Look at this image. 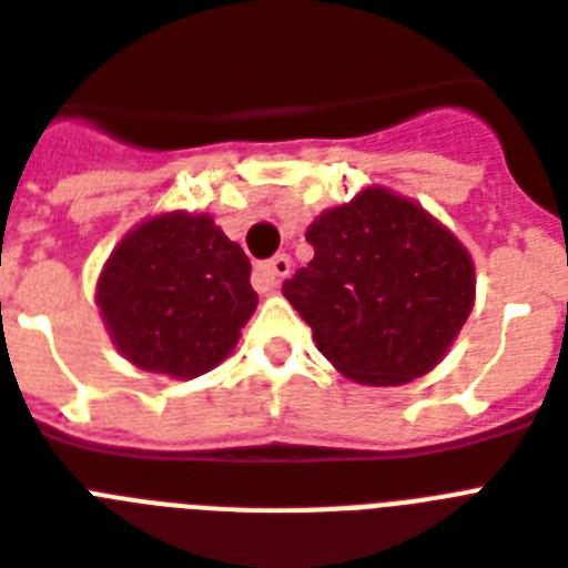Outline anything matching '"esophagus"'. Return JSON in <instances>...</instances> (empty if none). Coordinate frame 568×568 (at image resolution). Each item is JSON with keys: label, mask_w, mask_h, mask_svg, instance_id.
Wrapping results in <instances>:
<instances>
[{"label": "esophagus", "mask_w": 568, "mask_h": 568, "mask_svg": "<svg viewBox=\"0 0 568 568\" xmlns=\"http://www.w3.org/2000/svg\"><path fill=\"white\" fill-rule=\"evenodd\" d=\"M288 274H292V258L280 253V256L267 258L256 267V288L258 292H276Z\"/></svg>", "instance_id": "34e87169"}]
</instances>
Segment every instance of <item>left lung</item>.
<instances>
[{"instance_id":"left-lung-1","label":"left lung","mask_w":568,"mask_h":568,"mask_svg":"<svg viewBox=\"0 0 568 568\" xmlns=\"http://www.w3.org/2000/svg\"><path fill=\"white\" fill-rule=\"evenodd\" d=\"M315 256L283 294L327 363L363 386H400L445 359L475 306V262L422 203L368 185L306 230Z\"/></svg>"}]
</instances>
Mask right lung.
Returning a JSON list of instances; mask_svg holds the SVG:
<instances>
[{
	"mask_svg": "<svg viewBox=\"0 0 568 568\" xmlns=\"http://www.w3.org/2000/svg\"><path fill=\"white\" fill-rule=\"evenodd\" d=\"M256 303L244 250L212 214L182 209L132 226L97 280V306L118 354L173 379L221 365Z\"/></svg>",
	"mask_w": 568,
	"mask_h": 568,
	"instance_id": "1",
	"label": "right lung"
}]
</instances>
